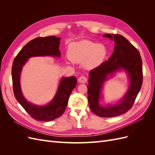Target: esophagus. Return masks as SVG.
Instances as JSON below:
<instances>
[{
    "instance_id": "obj_1",
    "label": "esophagus",
    "mask_w": 155,
    "mask_h": 155,
    "mask_svg": "<svg viewBox=\"0 0 155 155\" xmlns=\"http://www.w3.org/2000/svg\"><path fill=\"white\" fill-rule=\"evenodd\" d=\"M78 81H79V83H85L87 81V78L85 76H81L79 78Z\"/></svg>"
}]
</instances>
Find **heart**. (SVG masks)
Returning <instances> with one entry per match:
<instances>
[{"mask_svg": "<svg viewBox=\"0 0 155 155\" xmlns=\"http://www.w3.org/2000/svg\"><path fill=\"white\" fill-rule=\"evenodd\" d=\"M107 55L104 45L83 40L71 43L68 48V56L72 62H84L85 67L94 68L104 62Z\"/></svg>", "mask_w": 155, "mask_h": 155, "instance_id": "1", "label": "heart"}]
</instances>
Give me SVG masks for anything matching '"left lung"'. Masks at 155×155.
<instances>
[{
  "label": "left lung",
  "mask_w": 155,
  "mask_h": 155,
  "mask_svg": "<svg viewBox=\"0 0 155 155\" xmlns=\"http://www.w3.org/2000/svg\"><path fill=\"white\" fill-rule=\"evenodd\" d=\"M104 37L114 40V52L108 61L89 72L88 101L92 111L100 117L112 118L123 114L133 107L143 82L142 61L139 51L119 34H104ZM124 69L128 74L130 88L126 94L118 104L102 107L99 104L101 91L108 75Z\"/></svg>",
  "instance_id": "8db88e82"
}]
</instances>
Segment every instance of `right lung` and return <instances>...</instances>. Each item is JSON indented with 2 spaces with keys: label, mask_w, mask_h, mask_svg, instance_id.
<instances>
[{
  "label": "right lung",
  "mask_w": 155,
  "mask_h": 155,
  "mask_svg": "<svg viewBox=\"0 0 155 155\" xmlns=\"http://www.w3.org/2000/svg\"><path fill=\"white\" fill-rule=\"evenodd\" d=\"M61 38L55 36L37 37L28 42L14 59L12 76L13 93L16 100L33 118L38 121H50L59 118L66 109L70 94L76 87L75 76L63 78L53 100L45 106H38L28 102L23 96L20 85V76L28 58L35 56L59 57Z\"/></svg>",
  "instance_id": "right-lung-1"
}]
</instances>
